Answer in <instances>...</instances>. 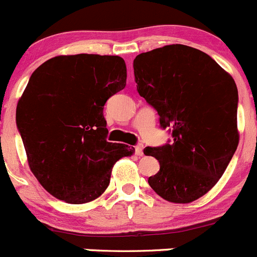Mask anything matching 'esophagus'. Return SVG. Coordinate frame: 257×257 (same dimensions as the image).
I'll return each mask as SVG.
<instances>
[{
    "mask_svg": "<svg viewBox=\"0 0 257 257\" xmlns=\"http://www.w3.org/2000/svg\"><path fill=\"white\" fill-rule=\"evenodd\" d=\"M135 152H136L137 156H142V155H144V146H142V145H137V146L135 147Z\"/></svg>",
    "mask_w": 257,
    "mask_h": 257,
    "instance_id": "34e87169",
    "label": "esophagus"
}]
</instances>
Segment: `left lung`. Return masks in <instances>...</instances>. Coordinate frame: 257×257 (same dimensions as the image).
I'll return each instance as SVG.
<instances>
[{
	"instance_id": "left-lung-1",
	"label": "left lung",
	"mask_w": 257,
	"mask_h": 257,
	"mask_svg": "<svg viewBox=\"0 0 257 257\" xmlns=\"http://www.w3.org/2000/svg\"><path fill=\"white\" fill-rule=\"evenodd\" d=\"M134 72L140 96L174 137L144 150L160 162L149 185L166 201L190 204L217 184L237 149L235 81L207 53L185 45L140 53Z\"/></svg>"
}]
</instances>
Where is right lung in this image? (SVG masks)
<instances>
[{"mask_svg": "<svg viewBox=\"0 0 257 257\" xmlns=\"http://www.w3.org/2000/svg\"><path fill=\"white\" fill-rule=\"evenodd\" d=\"M120 56H56L35 70L17 103L30 170L53 197L86 204L107 189L116 162L134 147L106 141V101L126 86Z\"/></svg>", "mask_w": 257, "mask_h": 257, "instance_id": "add662e5", "label": "right lung"}]
</instances>
